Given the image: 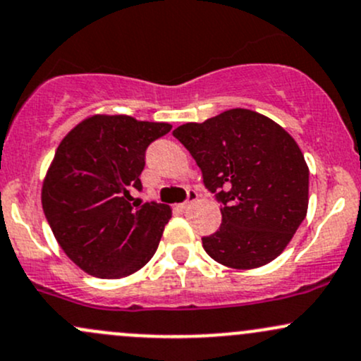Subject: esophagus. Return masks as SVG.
<instances>
[{"mask_svg":"<svg viewBox=\"0 0 361 361\" xmlns=\"http://www.w3.org/2000/svg\"><path fill=\"white\" fill-rule=\"evenodd\" d=\"M196 200H197V192H196V191H189V195H188V200H185L184 203L180 204V210H188V208L191 207V204L195 203Z\"/></svg>","mask_w":361,"mask_h":361,"instance_id":"1","label":"esophagus"}]
</instances>
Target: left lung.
Masks as SVG:
<instances>
[{"label":"left lung","mask_w":361,"mask_h":361,"mask_svg":"<svg viewBox=\"0 0 361 361\" xmlns=\"http://www.w3.org/2000/svg\"><path fill=\"white\" fill-rule=\"evenodd\" d=\"M200 166L222 212L201 238L215 262L247 270L284 251L308 208V166L296 141L274 120L234 108L173 130Z\"/></svg>","instance_id":"left-lung-1"}]
</instances>
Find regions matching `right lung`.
<instances>
[{
  "mask_svg": "<svg viewBox=\"0 0 361 361\" xmlns=\"http://www.w3.org/2000/svg\"><path fill=\"white\" fill-rule=\"evenodd\" d=\"M172 126L96 115L65 135L42 184V210L61 250L84 272L120 279L157 251L170 208L133 201L146 149Z\"/></svg>",
  "mask_w": 361,
  "mask_h": 361,
  "instance_id": "obj_1",
  "label": "right lung"
}]
</instances>
